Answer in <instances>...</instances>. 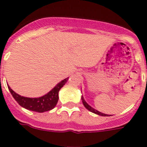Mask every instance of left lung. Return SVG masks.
<instances>
[{"mask_svg":"<svg viewBox=\"0 0 147 147\" xmlns=\"http://www.w3.org/2000/svg\"><path fill=\"white\" fill-rule=\"evenodd\" d=\"M82 103H83L84 106H85V107H86L88 110H89L90 111H91V112L94 113V114H96V115H100V116H109L108 115H106V114H103V113L100 112V111H98L97 110L94 109H93L92 107H91V106H89L87 102L85 101V100H84V98H83V96H82Z\"/></svg>","mask_w":147,"mask_h":147,"instance_id":"1","label":"left lung"}]
</instances>
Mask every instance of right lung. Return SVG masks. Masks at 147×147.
I'll return each instance as SVG.
<instances>
[{"instance_id":"add662e5","label":"right lung","mask_w":147,"mask_h":147,"mask_svg":"<svg viewBox=\"0 0 147 147\" xmlns=\"http://www.w3.org/2000/svg\"><path fill=\"white\" fill-rule=\"evenodd\" d=\"M67 80L68 77L59 82L47 94L38 98H29V97L21 96L12 91L9 86L8 88L14 99L17 101L20 106L30 111L41 113L50 111L56 106L59 100V91L67 82Z\"/></svg>"}]
</instances>
